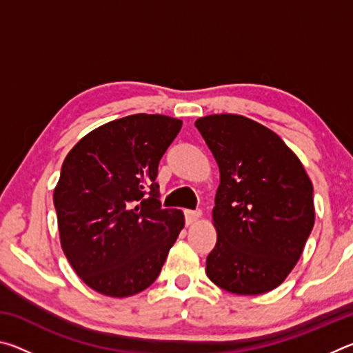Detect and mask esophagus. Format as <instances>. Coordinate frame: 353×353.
<instances>
[{
    "label": "esophagus",
    "instance_id": "1",
    "mask_svg": "<svg viewBox=\"0 0 353 353\" xmlns=\"http://www.w3.org/2000/svg\"><path fill=\"white\" fill-rule=\"evenodd\" d=\"M201 212L199 210H187L185 212V219H187V224H194L198 223L199 218H201Z\"/></svg>",
    "mask_w": 353,
    "mask_h": 353
}]
</instances>
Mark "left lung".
Returning <instances> with one entry per match:
<instances>
[{"mask_svg": "<svg viewBox=\"0 0 353 353\" xmlns=\"http://www.w3.org/2000/svg\"><path fill=\"white\" fill-rule=\"evenodd\" d=\"M194 126L219 168L208 279L240 296L277 288L314 225L313 183L305 168L276 132L250 118L214 113Z\"/></svg>", "mask_w": 353, "mask_h": 353, "instance_id": "left-lung-1", "label": "left lung"}]
</instances>
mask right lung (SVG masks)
<instances>
[{"label":"right lung","instance_id":"1","mask_svg":"<svg viewBox=\"0 0 353 353\" xmlns=\"http://www.w3.org/2000/svg\"><path fill=\"white\" fill-rule=\"evenodd\" d=\"M182 121L137 113L93 129L67 154L54 188L59 236L71 268L109 297L145 291L185 225L160 208L159 162Z\"/></svg>","mask_w":353,"mask_h":353}]
</instances>
